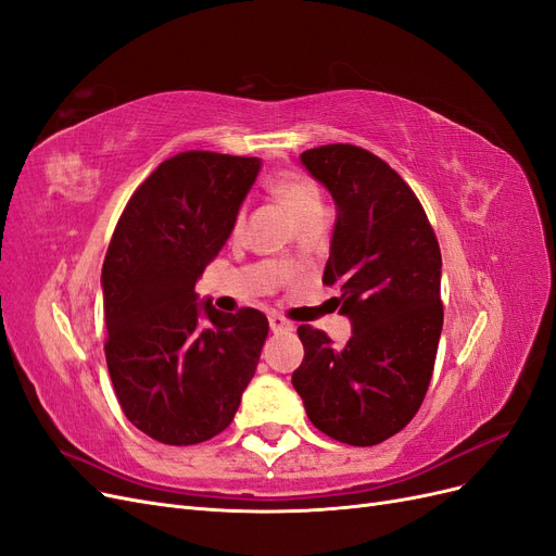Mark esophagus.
I'll use <instances>...</instances> for the list:
<instances>
[{"label":"esophagus","instance_id":"esophagus-1","mask_svg":"<svg viewBox=\"0 0 556 556\" xmlns=\"http://www.w3.org/2000/svg\"><path fill=\"white\" fill-rule=\"evenodd\" d=\"M269 327H271L274 333H292V331H294V324L287 321V319L280 317V315H271V317H269Z\"/></svg>","mask_w":556,"mask_h":556}]
</instances>
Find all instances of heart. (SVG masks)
<instances>
[{
  "instance_id": "1",
  "label": "heart",
  "mask_w": 556,
  "mask_h": 556,
  "mask_svg": "<svg viewBox=\"0 0 556 556\" xmlns=\"http://www.w3.org/2000/svg\"><path fill=\"white\" fill-rule=\"evenodd\" d=\"M271 193L287 206V212L294 216V220H303L317 212H324L319 188L303 175H296V172H282V175H276L269 181ZM241 218H237L235 229H239Z\"/></svg>"
}]
</instances>
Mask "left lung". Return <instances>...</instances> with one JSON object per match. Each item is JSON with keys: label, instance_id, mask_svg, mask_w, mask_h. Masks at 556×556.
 <instances>
[{"label": "left lung", "instance_id": "obj_1", "mask_svg": "<svg viewBox=\"0 0 556 556\" xmlns=\"http://www.w3.org/2000/svg\"><path fill=\"white\" fill-rule=\"evenodd\" d=\"M336 202L324 282L340 290L352 338L301 324L292 384L313 426L342 444L375 446L405 428L426 397L442 336V253L414 190L354 144L301 154Z\"/></svg>", "mask_w": 556, "mask_h": 556}]
</instances>
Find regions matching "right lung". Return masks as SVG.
I'll return each mask as SVG.
<instances>
[{"label":"right lung","mask_w":556,"mask_h":556,"mask_svg":"<svg viewBox=\"0 0 556 556\" xmlns=\"http://www.w3.org/2000/svg\"><path fill=\"white\" fill-rule=\"evenodd\" d=\"M260 159L184 151L132 193L103 262L105 361L132 426L169 446L223 432L253 379L269 321L198 301L195 282L229 239Z\"/></svg>","instance_id":"1"}]
</instances>
